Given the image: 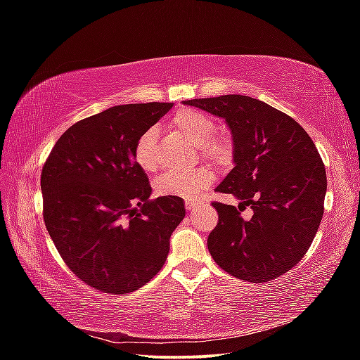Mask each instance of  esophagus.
<instances>
[{"label":"esophagus","instance_id":"esophagus-1","mask_svg":"<svg viewBox=\"0 0 360 360\" xmlns=\"http://www.w3.org/2000/svg\"><path fill=\"white\" fill-rule=\"evenodd\" d=\"M201 204H202L201 200H193V198H188L186 201H184V205H186L188 210H192V209H195V207L201 205Z\"/></svg>","mask_w":360,"mask_h":360}]
</instances>
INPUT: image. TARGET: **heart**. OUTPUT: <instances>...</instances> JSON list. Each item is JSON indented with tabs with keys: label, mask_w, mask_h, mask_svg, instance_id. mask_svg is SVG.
Wrapping results in <instances>:
<instances>
[{
	"label": "heart",
	"mask_w": 360,
	"mask_h": 360,
	"mask_svg": "<svg viewBox=\"0 0 360 360\" xmlns=\"http://www.w3.org/2000/svg\"><path fill=\"white\" fill-rule=\"evenodd\" d=\"M171 124L198 146L200 155L204 159L214 163H224L230 159L233 153V139L224 132H214V120L205 112L193 110V108H184L174 114ZM134 160L146 172H153L158 168L156 127H148L138 136L134 146ZM213 179V172L207 168L192 171L171 169L156 180L155 188L159 195H165V197L192 198L209 186Z\"/></svg>",
	"instance_id": "obj_1"
}]
</instances>
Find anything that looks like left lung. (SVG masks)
I'll list each match as a JSON object with an SVG mask.
<instances>
[{"instance_id": "obj_1", "label": "left lung", "mask_w": 360, "mask_h": 360, "mask_svg": "<svg viewBox=\"0 0 360 360\" xmlns=\"http://www.w3.org/2000/svg\"><path fill=\"white\" fill-rule=\"evenodd\" d=\"M225 118L236 167L216 188L240 200L213 201L217 225L207 238L214 263L231 276L267 282L287 274L307 254L319 231L328 188L317 147L296 120L242 94L184 101ZM249 205L251 219L240 212Z\"/></svg>"}]
</instances>
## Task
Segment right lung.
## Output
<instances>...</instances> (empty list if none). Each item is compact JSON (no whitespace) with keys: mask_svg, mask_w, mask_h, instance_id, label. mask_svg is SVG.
<instances>
[{"mask_svg":"<svg viewBox=\"0 0 360 360\" xmlns=\"http://www.w3.org/2000/svg\"><path fill=\"white\" fill-rule=\"evenodd\" d=\"M172 103L120 105L70 126L43 165V219L66 266L86 285L132 292L158 275L184 217L179 197L150 200L134 160L138 136Z\"/></svg>","mask_w":360,"mask_h":360,"instance_id":"add662e5","label":"right lung"}]
</instances>
